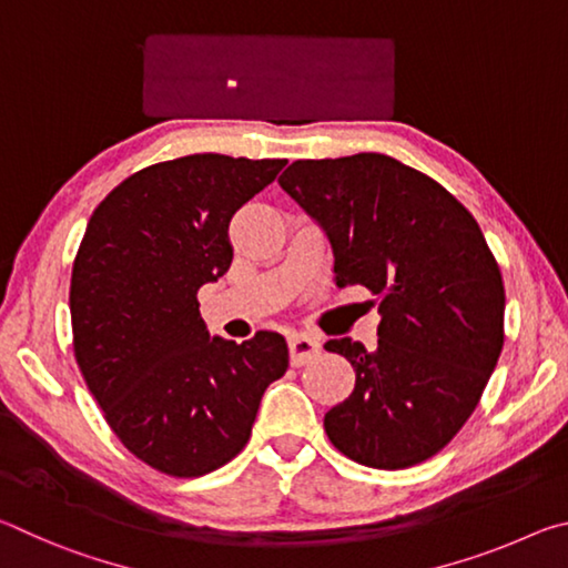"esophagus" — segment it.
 I'll return each instance as SVG.
<instances>
[{"instance_id": "1", "label": "esophagus", "mask_w": 568, "mask_h": 568, "mask_svg": "<svg viewBox=\"0 0 568 568\" xmlns=\"http://www.w3.org/2000/svg\"><path fill=\"white\" fill-rule=\"evenodd\" d=\"M287 348H291L293 365H305L321 353V338L311 333H293L291 338H287Z\"/></svg>"}]
</instances>
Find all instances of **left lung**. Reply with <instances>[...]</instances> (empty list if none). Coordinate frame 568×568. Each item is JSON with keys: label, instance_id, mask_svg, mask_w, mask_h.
<instances>
[{"label": "left lung", "instance_id": "left-lung-1", "mask_svg": "<svg viewBox=\"0 0 568 568\" xmlns=\"http://www.w3.org/2000/svg\"><path fill=\"white\" fill-rule=\"evenodd\" d=\"M277 182L328 237L335 285L381 297L376 351L325 343L355 368L325 434L363 466L420 464L468 420L504 348L506 293L484 233L436 180L378 152L297 160Z\"/></svg>", "mask_w": 568, "mask_h": 568}]
</instances>
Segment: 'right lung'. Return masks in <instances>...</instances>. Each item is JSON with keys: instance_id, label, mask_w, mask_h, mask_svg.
<instances>
[{"instance_id": "1", "label": "right lung", "mask_w": 568, "mask_h": 568, "mask_svg": "<svg viewBox=\"0 0 568 568\" xmlns=\"http://www.w3.org/2000/svg\"><path fill=\"white\" fill-rule=\"evenodd\" d=\"M283 168L215 152L158 162L102 200L77 250V365L124 448L168 476L233 460L287 371L281 333L210 338L197 303L233 263L230 220Z\"/></svg>"}]
</instances>
